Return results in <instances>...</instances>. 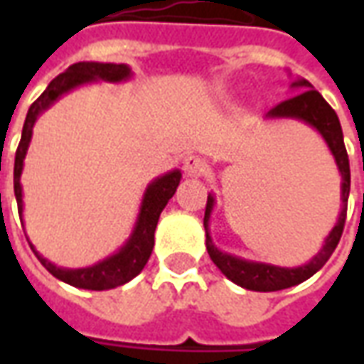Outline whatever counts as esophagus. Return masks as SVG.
I'll use <instances>...</instances> for the list:
<instances>
[{"mask_svg":"<svg viewBox=\"0 0 364 364\" xmlns=\"http://www.w3.org/2000/svg\"><path fill=\"white\" fill-rule=\"evenodd\" d=\"M206 161L200 156H187L183 159V171L187 177H203L206 173Z\"/></svg>","mask_w":364,"mask_h":364,"instance_id":"34e87169","label":"esophagus"}]
</instances>
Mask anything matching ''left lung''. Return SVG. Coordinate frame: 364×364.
Returning <instances> with one entry per match:
<instances>
[{
  "mask_svg": "<svg viewBox=\"0 0 364 364\" xmlns=\"http://www.w3.org/2000/svg\"><path fill=\"white\" fill-rule=\"evenodd\" d=\"M290 87L300 91V93L273 107L265 117L267 119L304 120L306 124H310L320 132L321 138L326 140L328 148L333 154L337 169L341 173V213H339L337 224L329 232V236L326 237L320 252L316 253L306 265H300V267H277V265L259 263V261L240 259V257H234L230 253L220 252L213 244V237L208 236V220H210V213H213L214 197L208 195L205 210V230L206 250H208L210 259L214 261V265L220 269L222 273L228 277L230 281L236 282V284L247 290H257V292H273V290L290 289V287L310 279L314 273H318L326 265V261L331 257L337 244H339V237L343 234L345 218H347V198H349V189H351V169H349V158H347V150H345L343 132H341L339 119H337L336 111L329 107L328 101L314 90V85L308 80H296V82H292Z\"/></svg>",
  "mask_w": 364,
  "mask_h": 364,
  "instance_id": "obj_1",
  "label": "left lung"
}]
</instances>
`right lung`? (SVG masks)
<instances>
[{
  "mask_svg": "<svg viewBox=\"0 0 364 364\" xmlns=\"http://www.w3.org/2000/svg\"><path fill=\"white\" fill-rule=\"evenodd\" d=\"M128 77H130V68L127 64L77 62L74 66L68 68L64 74L54 77L48 83V87L43 91V95L31 105L25 124H23L21 142L17 146V151H15V167H13V189H15V198H17V206H19V216L23 214V189H21L23 161H25V156H27L31 136H33V127H35L38 114L46 111L54 101H58L64 93L80 87L83 83L97 82V80L117 83L124 82ZM179 181H181V171L179 169H173V171L158 177L156 181H151L146 193H144L140 213H138L134 230L127 240V244L122 245L117 253H112L107 259L99 261L91 267H56L54 263L44 259L43 255L36 252L33 244H31V250L35 252L38 261L46 267L48 273L54 274L60 281L72 284V287L87 290H109L114 289V287H120L124 282L132 281L150 259L151 250H154V232H156V226H158L159 214L166 208L167 200L175 195V191L179 187Z\"/></svg>",
  "mask_w": 364,
  "mask_h": 364,
  "instance_id": "add662e5",
  "label": "right lung"
}]
</instances>
